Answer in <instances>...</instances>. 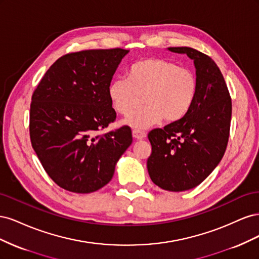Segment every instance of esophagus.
Wrapping results in <instances>:
<instances>
[{
	"label": "esophagus",
	"mask_w": 259,
	"mask_h": 259,
	"mask_svg": "<svg viewBox=\"0 0 259 259\" xmlns=\"http://www.w3.org/2000/svg\"><path fill=\"white\" fill-rule=\"evenodd\" d=\"M146 136H147V134L143 131H138V130L133 131V137L137 140H143L146 138Z\"/></svg>",
	"instance_id": "esophagus-1"
}]
</instances>
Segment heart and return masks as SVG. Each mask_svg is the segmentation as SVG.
Here are the masks:
<instances>
[{"mask_svg": "<svg viewBox=\"0 0 259 259\" xmlns=\"http://www.w3.org/2000/svg\"><path fill=\"white\" fill-rule=\"evenodd\" d=\"M197 91V76L191 70L167 59L149 57L127 69V79H113L108 86V96L114 110L125 116L135 110L143 97L145 106L125 123L145 128L162 119H183L191 109Z\"/></svg>", "mask_w": 259, "mask_h": 259, "instance_id": "heart-1", "label": "heart"}]
</instances>
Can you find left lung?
Instances as JSON below:
<instances>
[{
    "label": "left lung",
    "mask_w": 259,
    "mask_h": 259,
    "mask_svg": "<svg viewBox=\"0 0 259 259\" xmlns=\"http://www.w3.org/2000/svg\"><path fill=\"white\" fill-rule=\"evenodd\" d=\"M193 60L197 97L179 121L148 134L152 152L147 168L152 182L167 191H186L200 185L223 159L231 122V97L215 61L191 48H168Z\"/></svg>",
    "instance_id": "8db88e82"
}]
</instances>
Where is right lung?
I'll return each instance as SVG.
<instances>
[{"label":"right lung","instance_id":"add662e5","mask_svg":"<svg viewBox=\"0 0 259 259\" xmlns=\"http://www.w3.org/2000/svg\"><path fill=\"white\" fill-rule=\"evenodd\" d=\"M126 50H88L67 54L46 71L30 106V139L46 173L62 189L91 193L110 182L115 164L133 142L114 122L108 96Z\"/></svg>","mask_w":259,"mask_h":259}]
</instances>
